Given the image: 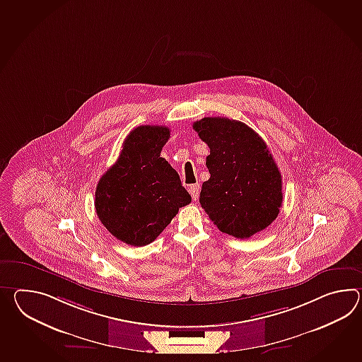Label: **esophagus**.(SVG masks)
I'll use <instances>...</instances> for the list:
<instances>
[{
	"label": "esophagus",
	"instance_id": "esophagus-1",
	"mask_svg": "<svg viewBox=\"0 0 362 362\" xmlns=\"http://www.w3.org/2000/svg\"><path fill=\"white\" fill-rule=\"evenodd\" d=\"M188 191L191 193L193 200H197V199H199V194H200V185H189Z\"/></svg>",
	"mask_w": 362,
	"mask_h": 362
}]
</instances>
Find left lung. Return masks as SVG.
<instances>
[{"instance_id": "obj_1", "label": "left lung", "mask_w": 362, "mask_h": 362, "mask_svg": "<svg viewBox=\"0 0 362 362\" xmlns=\"http://www.w3.org/2000/svg\"><path fill=\"white\" fill-rule=\"evenodd\" d=\"M193 129L209 146L200 204L218 230L248 239L279 214L281 177L262 137L245 123L206 117Z\"/></svg>"}]
</instances>
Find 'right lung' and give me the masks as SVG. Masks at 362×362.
<instances>
[{
	"instance_id": "right-lung-1",
	"label": "right lung",
	"mask_w": 362,
	"mask_h": 362,
	"mask_svg": "<svg viewBox=\"0 0 362 362\" xmlns=\"http://www.w3.org/2000/svg\"><path fill=\"white\" fill-rule=\"evenodd\" d=\"M170 129L140 126L129 132L119 158L96 187L97 217L106 230L132 247L157 239L192 199L177 171L161 157Z\"/></svg>"
}]
</instances>
